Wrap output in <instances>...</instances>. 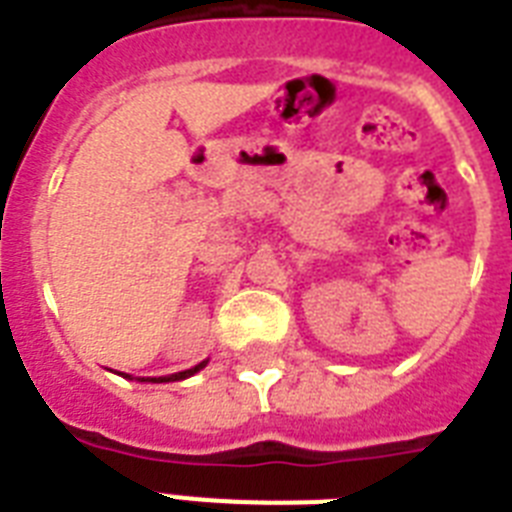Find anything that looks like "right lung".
<instances>
[{
    "mask_svg": "<svg viewBox=\"0 0 512 512\" xmlns=\"http://www.w3.org/2000/svg\"><path fill=\"white\" fill-rule=\"evenodd\" d=\"M204 366H207V361H201V364H196V366H193V369H185V372L170 374V377H159V380H156V377H151V380H140V382H175V380H185V377H191V374H196V372H199V369H204ZM124 377H127V374H124Z\"/></svg>",
    "mask_w": 512,
    "mask_h": 512,
    "instance_id": "add662e5",
    "label": "right lung"
}]
</instances>
